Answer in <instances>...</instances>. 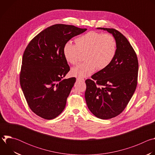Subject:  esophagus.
Wrapping results in <instances>:
<instances>
[{
  "label": "esophagus",
  "mask_w": 155,
  "mask_h": 155,
  "mask_svg": "<svg viewBox=\"0 0 155 155\" xmlns=\"http://www.w3.org/2000/svg\"><path fill=\"white\" fill-rule=\"evenodd\" d=\"M77 81H82V82H83V81H84V80L83 79V78H77Z\"/></svg>",
  "instance_id": "obj_1"
}]
</instances>
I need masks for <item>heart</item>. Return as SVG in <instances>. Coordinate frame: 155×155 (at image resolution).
<instances>
[{"label": "heart", "instance_id": "b5f03b06", "mask_svg": "<svg viewBox=\"0 0 155 155\" xmlns=\"http://www.w3.org/2000/svg\"><path fill=\"white\" fill-rule=\"evenodd\" d=\"M75 43L66 42L63 54L68 62L75 65L80 61L81 53H85L86 61L71 70V75L78 78L89 77L97 68H106L112 62L117 51L116 40L108 34L89 32L77 38Z\"/></svg>", "mask_w": 155, "mask_h": 155}]
</instances>
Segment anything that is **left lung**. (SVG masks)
Returning <instances> with one entry per match:
<instances>
[{"instance_id":"8db88e82","label":"left lung","mask_w":155,"mask_h":155,"mask_svg":"<svg viewBox=\"0 0 155 155\" xmlns=\"http://www.w3.org/2000/svg\"><path fill=\"white\" fill-rule=\"evenodd\" d=\"M112 34L117 43L114 59L105 69L85 81V100L96 117L112 118L120 114L133 96L137 84V55L127 39L114 29L98 28ZM101 85L102 87H100Z\"/></svg>"}]
</instances>
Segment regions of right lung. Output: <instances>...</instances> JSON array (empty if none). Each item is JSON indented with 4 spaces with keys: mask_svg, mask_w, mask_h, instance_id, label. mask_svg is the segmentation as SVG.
I'll use <instances>...</instances> for the list:
<instances>
[{
    "mask_svg": "<svg viewBox=\"0 0 155 155\" xmlns=\"http://www.w3.org/2000/svg\"><path fill=\"white\" fill-rule=\"evenodd\" d=\"M72 25H54L36 35L23 56L20 73L21 89L32 111L46 120L59 116L76 81L62 79L70 71L63 47L72 37L85 32Z\"/></svg>",
    "mask_w": 155,
    "mask_h": 155,
    "instance_id": "add662e5",
    "label": "right lung"
}]
</instances>
